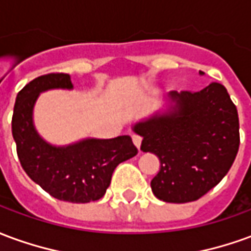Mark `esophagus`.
<instances>
[{
    "mask_svg": "<svg viewBox=\"0 0 251 251\" xmlns=\"http://www.w3.org/2000/svg\"><path fill=\"white\" fill-rule=\"evenodd\" d=\"M131 140H133V144L140 149V147H141V141H142L141 137L137 136V134H133V136H131Z\"/></svg>",
    "mask_w": 251,
    "mask_h": 251,
    "instance_id": "34e87169",
    "label": "esophagus"
}]
</instances>
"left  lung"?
Instances as JSON below:
<instances>
[{"label": "left lung", "instance_id": "left-lung-1", "mask_svg": "<svg viewBox=\"0 0 251 251\" xmlns=\"http://www.w3.org/2000/svg\"><path fill=\"white\" fill-rule=\"evenodd\" d=\"M131 129L142 137V152L160 160L151 187L167 203H188L207 194L226 176L239 148L237 107L216 82L198 93L171 91L164 109Z\"/></svg>", "mask_w": 251, "mask_h": 251}]
</instances>
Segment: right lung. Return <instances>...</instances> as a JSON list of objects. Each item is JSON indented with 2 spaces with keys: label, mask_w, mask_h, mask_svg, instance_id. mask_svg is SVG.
Here are the masks:
<instances>
[{
  "label": "right lung",
  "mask_w": 251,
  "mask_h": 251,
  "mask_svg": "<svg viewBox=\"0 0 251 251\" xmlns=\"http://www.w3.org/2000/svg\"><path fill=\"white\" fill-rule=\"evenodd\" d=\"M68 74H48L33 79L16 98L12 133L21 167L46 192L70 203L100 199L109 188L117 165L137 154L130 136L83 138L68 145H53L39 134L33 109L41 93L72 90Z\"/></svg>",
  "instance_id": "obj_1"
}]
</instances>
